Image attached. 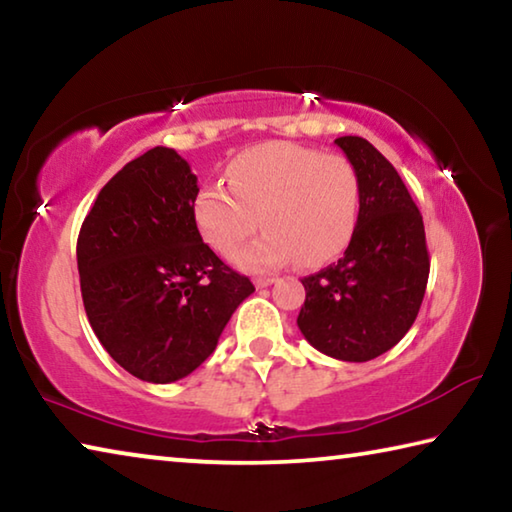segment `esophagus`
Masks as SVG:
<instances>
[{"mask_svg": "<svg viewBox=\"0 0 512 512\" xmlns=\"http://www.w3.org/2000/svg\"><path fill=\"white\" fill-rule=\"evenodd\" d=\"M273 282H275V277H255V287H257V289L271 287Z\"/></svg>", "mask_w": 512, "mask_h": 512, "instance_id": "1", "label": "esophagus"}]
</instances>
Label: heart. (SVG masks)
I'll use <instances>...</instances> for the list:
<instances>
[{
	"label": "heart",
	"instance_id": "b5f03b06",
	"mask_svg": "<svg viewBox=\"0 0 512 512\" xmlns=\"http://www.w3.org/2000/svg\"><path fill=\"white\" fill-rule=\"evenodd\" d=\"M223 183L196 194L194 219L216 253L230 257L259 225L264 232L237 255L246 271H268L293 255L300 266L343 253L357 230L361 180L350 160L291 142L237 153Z\"/></svg>",
	"mask_w": 512,
	"mask_h": 512
}]
</instances>
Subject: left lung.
Masks as SVG:
<instances>
[{
	"label": "left lung",
	"instance_id": "left-lung-1",
	"mask_svg": "<svg viewBox=\"0 0 512 512\" xmlns=\"http://www.w3.org/2000/svg\"><path fill=\"white\" fill-rule=\"evenodd\" d=\"M334 144L359 173V221L339 262L302 280L298 327L318 352L361 363L391 350L415 323L429 250L422 214L393 164L363 137Z\"/></svg>",
	"mask_w": 512,
	"mask_h": 512
}]
</instances>
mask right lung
<instances>
[{"label": "right lung", "instance_id": "right-lung-1", "mask_svg": "<svg viewBox=\"0 0 512 512\" xmlns=\"http://www.w3.org/2000/svg\"><path fill=\"white\" fill-rule=\"evenodd\" d=\"M196 194L187 160L155 146L108 180L76 244L94 334L121 368L151 384L201 366L255 291L201 239Z\"/></svg>", "mask_w": 512, "mask_h": 512}]
</instances>
